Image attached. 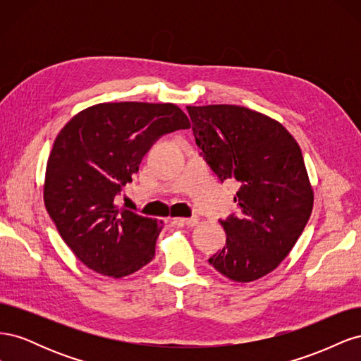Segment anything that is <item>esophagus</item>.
Segmentation results:
<instances>
[{
  "instance_id": "obj_1",
  "label": "esophagus",
  "mask_w": 361,
  "mask_h": 361,
  "mask_svg": "<svg viewBox=\"0 0 361 361\" xmlns=\"http://www.w3.org/2000/svg\"><path fill=\"white\" fill-rule=\"evenodd\" d=\"M174 220H176L178 223L185 224V226H190V227H192V226H197V224H199V216H191V218H174Z\"/></svg>"
}]
</instances>
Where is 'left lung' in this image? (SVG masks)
<instances>
[{
  "mask_svg": "<svg viewBox=\"0 0 361 361\" xmlns=\"http://www.w3.org/2000/svg\"><path fill=\"white\" fill-rule=\"evenodd\" d=\"M195 143L221 182L235 179L241 215L221 221L226 247L209 264L233 281L274 271L298 241L313 209L301 149L277 120L239 105L187 106Z\"/></svg>",
  "mask_w": 361,
  "mask_h": 361,
  "instance_id": "obj_1",
  "label": "left lung"
}]
</instances>
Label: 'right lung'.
Masks as SVG:
<instances>
[{
	"instance_id": "obj_1",
	"label": "right lung",
	"mask_w": 361,
	"mask_h": 361,
	"mask_svg": "<svg viewBox=\"0 0 361 361\" xmlns=\"http://www.w3.org/2000/svg\"><path fill=\"white\" fill-rule=\"evenodd\" d=\"M190 126L174 104L104 102L75 114L60 130L47 164L43 202L87 268L120 279L154 259L162 221L118 209L114 199L161 135Z\"/></svg>"
}]
</instances>
